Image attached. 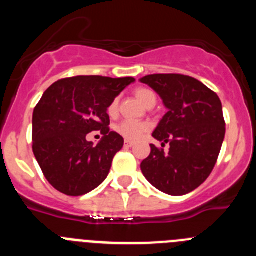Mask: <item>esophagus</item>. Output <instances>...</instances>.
Here are the masks:
<instances>
[{
  "label": "esophagus",
  "mask_w": 256,
  "mask_h": 256,
  "mask_svg": "<svg viewBox=\"0 0 256 256\" xmlns=\"http://www.w3.org/2000/svg\"><path fill=\"white\" fill-rule=\"evenodd\" d=\"M133 144H133L132 141H126V142H124V146H126V148H132Z\"/></svg>",
  "instance_id": "esophagus-1"
}]
</instances>
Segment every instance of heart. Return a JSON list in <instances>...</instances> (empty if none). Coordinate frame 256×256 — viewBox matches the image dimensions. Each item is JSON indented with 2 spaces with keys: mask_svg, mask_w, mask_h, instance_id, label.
<instances>
[{
  "mask_svg": "<svg viewBox=\"0 0 256 256\" xmlns=\"http://www.w3.org/2000/svg\"><path fill=\"white\" fill-rule=\"evenodd\" d=\"M136 98L142 104V105H148L150 101L156 100V96L152 91L148 90V88H137L134 91ZM108 114L115 115L118 112V102L112 101L108 108ZM148 130V124L144 123V122H134V120H124L118 126L116 130L123 136L126 140H138L146 130Z\"/></svg>",
  "mask_w": 256,
  "mask_h": 256,
  "instance_id": "obj_1",
  "label": "heart"
}]
</instances>
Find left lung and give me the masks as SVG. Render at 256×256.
<instances>
[{
    "label": "left lung",
    "instance_id": "1",
    "mask_svg": "<svg viewBox=\"0 0 256 256\" xmlns=\"http://www.w3.org/2000/svg\"><path fill=\"white\" fill-rule=\"evenodd\" d=\"M140 82L162 100L166 112L152 137L162 146H170L165 155L150 144V155L141 162L142 173L159 191L186 195L206 180L220 152L226 134L220 100L204 83L182 74H152Z\"/></svg>",
    "mask_w": 256,
    "mask_h": 256
}]
</instances>
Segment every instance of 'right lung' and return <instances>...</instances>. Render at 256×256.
<instances>
[{"mask_svg": "<svg viewBox=\"0 0 256 256\" xmlns=\"http://www.w3.org/2000/svg\"><path fill=\"white\" fill-rule=\"evenodd\" d=\"M136 79L79 76L55 82L33 112V152L46 180L68 196H82L108 177L124 140L110 132L108 108ZM101 130L97 145L85 137Z\"/></svg>", "mask_w": 256, "mask_h": 256, "instance_id": "add662e5", "label": "right lung"}]
</instances>
